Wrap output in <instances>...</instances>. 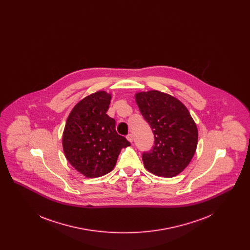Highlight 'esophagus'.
I'll return each instance as SVG.
<instances>
[{
  "label": "esophagus",
  "instance_id": "1",
  "mask_svg": "<svg viewBox=\"0 0 250 250\" xmlns=\"http://www.w3.org/2000/svg\"><path fill=\"white\" fill-rule=\"evenodd\" d=\"M126 139H127L130 143H132V142H133V135H132V134H128V135L126 136Z\"/></svg>",
  "mask_w": 250,
  "mask_h": 250
}]
</instances>
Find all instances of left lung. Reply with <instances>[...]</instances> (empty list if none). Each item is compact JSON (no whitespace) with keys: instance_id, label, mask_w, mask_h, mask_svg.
I'll list each match as a JSON object with an SVG mask.
<instances>
[{"instance_id":"left-lung-1","label":"left lung","mask_w":250,"mask_h":250,"mask_svg":"<svg viewBox=\"0 0 250 250\" xmlns=\"http://www.w3.org/2000/svg\"><path fill=\"white\" fill-rule=\"evenodd\" d=\"M136 102L155 138L152 149L143 153L144 167L156 176H176L189 164L198 144L189 111L175 97L158 91L139 93Z\"/></svg>"}]
</instances>
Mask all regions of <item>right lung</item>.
<instances>
[{
	"label": "right lung",
	"instance_id": "add662e5",
	"mask_svg": "<svg viewBox=\"0 0 250 250\" xmlns=\"http://www.w3.org/2000/svg\"><path fill=\"white\" fill-rule=\"evenodd\" d=\"M110 95L96 92L80 101L69 114L62 136L66 159L88 178L101 177L116 165L123 148L130 143L115 129L107 114Z\"/></svg>",
	"mask_w": 250,
	"mask_h": 250
}]
</instances>
